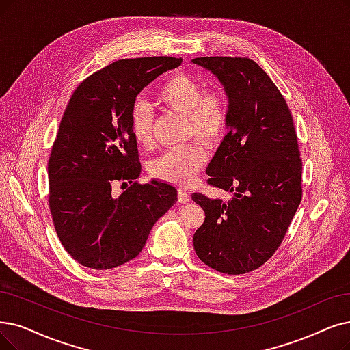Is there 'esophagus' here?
<instances>
[{
    "label": "esophagus",
    "mask_w": 350,
    "mask_h": 350,
    "mask_svg": "<svg viewBox=\"0 0 350 350\" xmlns=\"http://www.w3.org/2000/svg\"><path fill=\"white\" fill-rule=\"evenodd\" d=\"M189 201H191V197H189V193L187 192V189L179 188V189H178V202L187 204V202H189Z\"/></svg>",
    "instance_id": "obj_1"
}]
</instances>
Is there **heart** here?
Wrapping results in <instances>:
<instances>
[{
    "instance_id": "1",
    "label": "heart",
    "mask_w": 350,
    "mask_h": 350,
    "mask_svg": "<svg viewBox=\"0 0 350 350\" xmlns=\"http://www.w3.org/2000/svg\"><path fill=\"white\" fill-rule=\"evenodd\" d=\"M157 100L165 109L185 116L188 137L197 136L206 146L218 145L230 128V102L221 90H205L193 76L179 72L167 77L157 90ZM153 115L144 102H136L129 111V128L141 148L152 146ZM208 161L205 146L191 141L184 146L163 152L149 165L150 175L163 183L188 185Z\"/></svg>"
}]
</instances>
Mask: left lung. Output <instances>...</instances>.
Masks as SVG:
<instances>
[{"mask_svg": "<svg viewBox=\"0 0 350 350\" xmlns=\"http://www.w3.org/2000/svg\"><path fill=\"white\" fill-rule=\"evenodd\" d=\"M222 83L230 132L206 167L211 187L234 197L192 193L205 213L193 234L195 253L224 274H244L280 247L301 201V158L287 102L269 75L248 57H197Z\"/></svg>", "mask_w": 350, "mask_h": 350, "instance_id": "left-lung-1", "label": "left lung"}]
</instances>
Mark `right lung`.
<instances>
[{
    "label": "right lung",
    "instance_id": "right-lung-1",
    "mask_svg": "<svg viewBox=\"0 0 350 350\" xmlns=\"http://www.w3.org/2000/svg\"><path fill=\"white\" fill-rule=\"evenodd\" d=\"M180 63L167 55L116 60L70 97L49 159V208L64 250L85 267L109 270L135 258L178 201L170 184L136 180L129 111L145 86ZM119 182L131 187L118 198L111 188Z\"/></svg>",
    "mask_w": 350,
    "mask_h": 350
}]
</instances>
